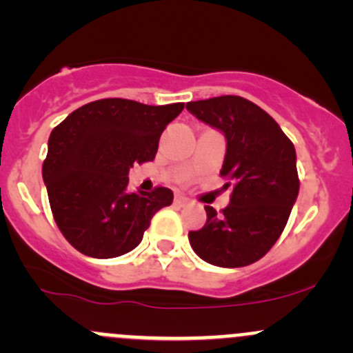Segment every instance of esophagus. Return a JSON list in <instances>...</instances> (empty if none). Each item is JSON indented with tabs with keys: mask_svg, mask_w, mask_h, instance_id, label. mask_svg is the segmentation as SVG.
<instances>
[{
	"mask_svg": "<svg viewBox=\"0 0 353 353\" xmlns=\"http://www.w3.org/2000/svg\"><path fill=\"white\" fill-rule=\"evenodd\" d=\"M174 201H176V205L184 206V205H188V203H190V198L183 196V194H177V196H176V199H174Z\"/></svg>",
	"mask_w": 353,
	"mask_h": 353,
	"instance_id": "obj_1",
	"label": "esophagus"
}]
</instances>
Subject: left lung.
Here are the masks:
<instances>
[{
  "label": "left lung",
  "mask_w": 353,
  "mask_h": 353,
  "mask_svg": "<svg viewBox=\"0 0 353 353\" xmlns=\"http://www.w3.org/2000/svg\"><path fill=\"white\" fill-rule=\"evenodd\" d=\"M199 121L222 131L227 152L220 176L230 203L191 230L190 244L203 261L241 268L261 259L282 236L299 194L294 143L261 108L239 95L186 104Z\"/></svg>",
  "instance_id": "left-lung-1"
}]
</instances>
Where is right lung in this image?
Masks as SVG:
<instances>
[{
  "label": "right lung",
  "instance_id": "1",
  "mask_svg": "<svg viewBox=\"0 0 353 353\" xmlns=\"http://www.w3.org/2000/svg\"><path fill=\"white\" fill-rule=\"evenodd\" d=\"M183 109V102L101 99L52 130L42 177L56 225L77 251L99 259L126 254L141 243L152 216L172 203L163 186L128 193V172L155 159L160 134Z\"/></svg>",
  "mask_w": 353,
  "mask_h": 353
}]
</instances>
